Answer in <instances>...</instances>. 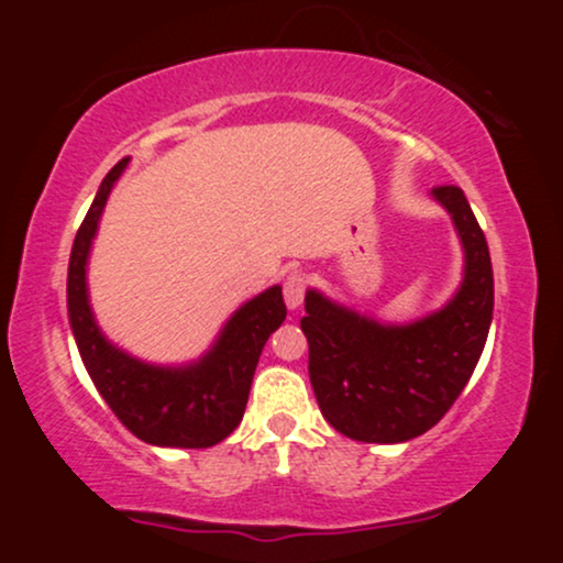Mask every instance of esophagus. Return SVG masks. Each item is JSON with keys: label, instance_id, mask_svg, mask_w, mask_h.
<instances>
[{"label": "esophagus", "instance_id": "34e87169", "mask_svg": "<svg viewBox=\"0 0 563 563\" xmlns=\"http://www.w3.org/2000/svg\"><path fill=\"white\" fill-rule=\"evenodd\" d=\"M303 290H307V275L290 273L283 283V299H286L288 309H299L303 301Z\"/></svg>", "mask_w": 563, "mask_h": 563}]
</instances>
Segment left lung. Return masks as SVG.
Masks as SVG:
<instances>
[{
  "label": "left lung",
  "mask_w": 563,
  "mask_h": 563,
  "mask_svg": "<svg viewBox=\"0 0 563 563\" xmlns=\"http://www.w3.org/2000/svg\"><path fill=\"white\" fill-rule=\"evenodd\" d=\"M463 251L461 286L442 307L410 322H386L318 288L303 296L309 380L320 412L357 442L399 444L442 421L466 389L493 322V262L461 187H434Z\"/></svg>",
  "instance_id": "1"
}]
</instances>
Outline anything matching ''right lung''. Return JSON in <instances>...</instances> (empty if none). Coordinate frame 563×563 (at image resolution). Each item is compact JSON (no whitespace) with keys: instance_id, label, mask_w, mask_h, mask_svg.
I'll return each instance as SVG.
<instances>
[{"instance_id":"add662e5","label":"right lung","mask_w":563,"mask_h":563,"mask_svg":"<svg viewBox=\"0 0 563 563\" xmlns=\"http://www.w3.org/2000/svg\"><path fill=\"white\" fill-rule=\"evenodd\" d=\"M126 166L129 158H121L106 174L76 232L66 288L70 333L100 397L134 437L156 448H214L243 421L262 349L286 320L283 288L269 286L243 301L211 346L187 363H147L113 344L89 301V254L108 198Z\"/></svg>"}]
</instances>
